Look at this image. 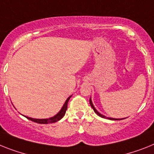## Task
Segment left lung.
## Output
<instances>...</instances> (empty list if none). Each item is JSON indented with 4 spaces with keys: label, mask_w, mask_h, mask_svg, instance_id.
I'll list each match as a JSON object with an SVG mask.
<instances>
[{
    "label": "left lung",
    "mask_w": 154,
    "mask_h": 154,
    "mask_svg": "<svg viewBox=\"0 0 154 154\" xmlns=\"http://www.w3.org/2000/svg\"><path fill=\"white\" fill-rule=\"evenodd\" d=\"M89 102H90V105H91V108H92V109H94V111H95V113H96V114L98 115V116H99V117H103V118H106V119H109V120H113V121H119V120H123V119H125V118H122V119H117V118H112V117H106V116H104V115L101 114V113H99V111H98L96 109H95V106H94V105H93L92 101H91V98H90V99H89Z\"/></svg>",
    "instance_id": "left-lung-1"
}]
</instances>
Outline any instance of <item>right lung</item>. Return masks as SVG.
Instances as JSON below:
<instances>
[{"mask_svg": "<svg viewBox=\"0 0 154 154\" xmlns=\"http://www.w3.org/2000/svg\"><path fill=\"white\" fill-rule=\"evenodd\" d=\"M71 96H72V95H70V96L67 98L65 103L63 104V107H62L61 109L59 110V113H58L57 114H55V116L50 117V118L36 119V118H32V117H26V116H24V117H26V118L29 119V120H30V121H33V122H36V123H38V124H50V123H55V122H57V121H59V120H61V119L63 117V116L65 115L66 111L67 109V103H68V102H69Z\"/></svg>", "mask_w": 154, "mask_h": 154, "instance_id": "add662e5", "label": "right lung"}]
</instances>
